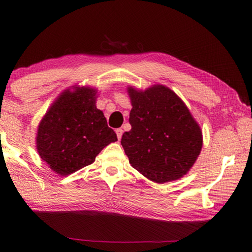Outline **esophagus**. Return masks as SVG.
I'll return each instance as SVG.
<instances>
[{
    "label": "esophagus",
    "instance_id": "34e87169",
    "mask_svg": "<svg viewBox=\"0 0 252 252\" xmlns=\"http://www.w3.org/2000/svg\"><path fill=\"white\" fill-rule=\"evenodd\" d=\"M115 131H116V135H117V138H119V140H121V138L123 136V129L122 128H117Z\"/></svg>",
    "mask_w": 252,
    "mask_h": 252
}]
</instances>
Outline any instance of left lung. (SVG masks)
Returning a JSON list of instances; mask_svg holds the SVG:
<instances>
[{
  "mask_svg": "<svg viewBox=\"0 0 252 252\" xmlns=\"http://www.w3.org/2000/svg\"><path fill=\"white\" fill-rule=\"evenodd\" d=\"M131 129L122 146L133 168L158 184L176 181L192 167L202 149V131L175 92L163 85L145 91L128 87Z\"/></svg>",
  "mask_w": 252,
  "mask_h": 252,
  "instance_id": "8db88e82",
  "label": "left lung"
}]
</instances>
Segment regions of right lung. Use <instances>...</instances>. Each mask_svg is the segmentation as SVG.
I'll use <instances>...</instances> for the list:
<instances>
[{
  "label": "right lung",
  "instance_id": "1",
  "mask_svg": "<svg viewBox=\"0 0 252 252\" xmlns=\"http://www.w3.org/2000/svg\"><path fill=\"white\" fill-rule=\"evenodd\" d=\"M96 92L88 86L64 90L39 123V156L61 176L90 165L102 149L117 141L103 112L96 109Z\"/></svg>",
  "mask_w": 252,
  "mask_h": 252
}]
</instances>
